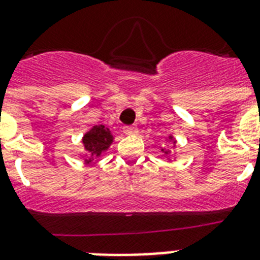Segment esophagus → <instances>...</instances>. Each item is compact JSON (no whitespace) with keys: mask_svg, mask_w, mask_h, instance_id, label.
Returning <instances> with one entry per match:
<instances>
[{"mask_svg":"<svg viewBox=\"0 0 260 260\" xmlns=\"http://www.w3.org/2000/svg\"><path fill=\"white\" fill-rule=\"evenodd\" d=\"M124 134H125V135L138 134V126H135V125H126V126H124Z\"/></svg>","mask_w":260,"mask_h":260,"instance_id":"esophagus-1","label":"esophagus"}]
</instances>
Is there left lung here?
<instances>
[{"label": "left lung", "mask_w": 260, "mask_h": 260, "mask_svg": "<svg viewBox=\"0 0 260 260\" xmlns=\"http://www.w3.org/2000/svg\"><path fill=\"white\" fill-rule=\"evenodd\" d=\"M169 139H173V138H171V136H169ZM173 144H175V142H174V140H173ZM162 152H165V154H169L170 151H166L165 148H162Z\"/></svg>", "instance_id": "8db88e82"}]
</instances>
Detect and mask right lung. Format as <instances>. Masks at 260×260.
I'll use <instances>...</instances> for the list:
<instances>
[{"label":"right lung","mask_w":260,"mask_h":260,"mask_svg":"<svg viewBox=\"0 0 260 260\" xmlns=\"http://www.w3.org/2000/svg\"><path fill=\"white\" fill-rule=\"evenodd\" d=\"M112 142H113V136L108 128L104 125H94L89 132L85 134L82 139L83 147L89 152V156L85 159V162L90 163L94 156H100L104 151L109 148Z\"/></svg>","instance_id":"add662e5"}]
</instances>
